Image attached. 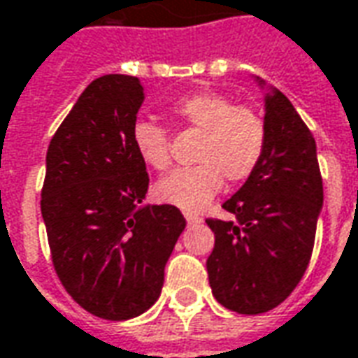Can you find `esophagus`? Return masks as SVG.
<instances>
[{"mask_svg": "<svg viewBox=\"0 0 358 358\" xmlns=\"http://www.w3.org/2000/svg\"><path fill=\"white\" fill-rule=\"evenodd\" d=\"M185 218L189 224H199L201 222V216L199 214H193V212H185Z\"/></svg>", "mask_w": 358, "mask_h": 358, "instance_id": "obj_1", "label": "esophagus"}]
</instances>
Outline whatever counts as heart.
Listing matches in <instances>:
<instances>
[{
    "label": "heart",
    "instance_id": "obj_1",
    "mask_svg": "<svg viewBox=\"0 0 358 358\" xmlns=\"http://www.w3.org/2000/svg\"><path fill=\"white\" fill-rule=\"evenodd\" d=\"M179 128L196 130V165L179 167L155 185L157 201L187 212L204 208L218 194L224 179L243 183L257 171L267 148L265 118L250 105H236L230 97L201 91L181 97L171 107ZM138 157L155 171L171 164V136L162 124L140 118L132 127Z\"/></svg>",
    "mask_w": 358,
    "mask_h": 358
}]
</instances>
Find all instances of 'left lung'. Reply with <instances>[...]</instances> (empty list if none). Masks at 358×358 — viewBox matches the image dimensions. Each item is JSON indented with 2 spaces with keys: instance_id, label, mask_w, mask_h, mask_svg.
I'll list each match as a JSON object with an SVG mask.
<instances>
[{
  "instance_id": "left-lung-1",
  "label": "left lung",
  "mask_w": 358,
  "mask_h": 358,
  "mask_svg": "<svg viewBox=\"0 0 358 358\" xmlns=\"http://www.w3.org/2000/svg\"><path fill=\"white\" fill-rule=\"evenodd\" d=\"M265 105L263 162L222 204L231 220L206 218L214 231V250L206 259L212 294L224 308L248 315L277 308L298 287L324 204L310 128L280 91Z\"/></svg>"
}]
</instances>
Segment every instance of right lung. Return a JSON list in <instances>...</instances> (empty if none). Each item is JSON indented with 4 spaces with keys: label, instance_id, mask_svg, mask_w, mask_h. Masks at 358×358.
I'll return each mask as SVG.
<instances>
[{
    "label": "right lung",
    "instance_id": "1",
    "mask_svg": "<svg viewBox=\"0 0 358 358\" xmlns=\"http://www.w3.org/2000/svg\"><path fill=\"white\" fill-rule=\"evenodd\" d=\"M144 101L138 78L93 80L54 132L41 193L62 287L103 320H130L159 298L185 218L173 204L140 208L150 185L132 144Z\"/></svg>",
    "mask_w": 358,
    "mask_h": 358
}]
</instances>
